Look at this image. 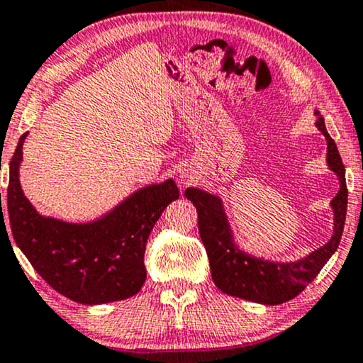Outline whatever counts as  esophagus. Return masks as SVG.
Returning a JSON list of instances; mask_svg holds the SVG:
<instances>
[{"instance_id":"34e87169","label":"esophagus","mask_w":363,"mask_h":363,"mask_svg":"<svg viewBox=\"0 0 363 363\" xmlns=\"http://www.w3.org/2000/svg\"><path fill=\"white\" fill-rule=\"evenodd\" d=\"M181 179H182V181H187V179H186V176H181Z\"/></svg>"}]
</instances>
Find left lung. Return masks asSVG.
I'll list each match as a JSON object with an SVG mask.
<instances>
[{"label":"left lung","instance_id":"left-lung-1","mask_svg":"<svg viewBox=\"0 0 363 363\" xmlns=\"http://www.w3.org/2000/svg\"><path fill=\"white\" fill-rule=\"evenodd\" d=\"M315 125L327 140V166L340 182L337 196L330 201L333 211L332 238L318 250L295 261H274L247 253L238 245L221 196L199 187H187L184 192L197 211L199 235L209 258L211 277L226 295L261 305L284 303L303 291L337 251L347 216L345 167L318 110H315Z\"/></svg>","mask_w":363,"mask_h":363}]
</instances>
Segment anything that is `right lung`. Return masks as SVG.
Wrapping results in <instances>:
<instances>
[{"instance_id":"right-lung-1","label":"right lung","mask_w":363,"mask_h":363,"mask_svg":"<svg viewBox=\"0 0 363 363\" xmlns=\"http://www.w3.org/2000/svg\"><path fill=\"white\" fill-rule=\"evenodd\" d=\"M26 135L20 137L10 162L3 231L10 224L13 240L36 273L77 303L102 305L134 296L147 278L144 253L150 231L162 211L179 199L174 179L142 187L95 221H62L40 214L21 189Z\"/></svg>"}]
</instances>
